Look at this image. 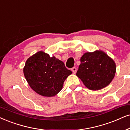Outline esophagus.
<instances>
[{
    "mask_svg": "<svg viewBox=\"0 0 130 130\" xmlns=\"http://www.w3.org/2000/svg\"><path fill=\"white\" fill-rule=\"evenodd\" d=\"M71 71H73V73L74 74H75V73H76V72H77V68H75V67H73V68L71 69Z\"/></svg>",
    "mask_w": 130,
    "mask_h": 130,
    "instance_id": "esophagus-1",
    "label": "esophagus"
}]
</instances>
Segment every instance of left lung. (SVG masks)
<instances>
[{"label": "left lung", "instance_id": "obj_1", "mask_svg": "<svg viewBox=\"0 0 130 130\" xmlns=\"http://www.w3.org/2000/svg\"><path fill=\"white\" fill-rule=\"evenodd\" d=\"M80 62L76 75L92 91L108 86L115 75V62L102 50L86 52L80 58Z\"/></svg>", "mask_w": 130, "mask_h": 130}]
</instances>
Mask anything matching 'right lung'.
<instances>
[{"label": "right lung", "instance_id": "add662e5", "mask_svg": "<svg viewBox=\"0 0 130 130\" xmlns=\"http://www.w3.org/2000/svg\"><path fill=\"white\" fill-rule=\"evenodd\" d=\"M23 73L29 85L35 92L52 97L61 91L64 81L72 72L61 60L39 51L27 59Z\"/></svg>", "mask_w": 130, "mask_h": 130}]
</instances>
